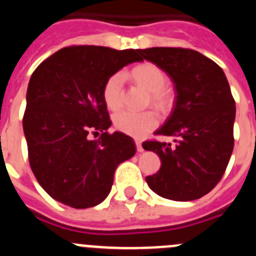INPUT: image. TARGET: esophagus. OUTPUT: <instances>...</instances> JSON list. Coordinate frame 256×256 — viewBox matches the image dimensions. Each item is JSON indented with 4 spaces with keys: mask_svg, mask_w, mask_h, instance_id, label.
I'll return each instance as SVG.
<instances>
[{
    "mask_svg": "<svg viewBox=\"0 0 256 256\" xmlns=\"http://www.w3.org/2000/svg\"><path fill=\"white\" fill-rule=\"evenodd\" d=\"M135 144H136V148H138V152H142V151H144V148H142V144H141V141L136 140V141H135Z\"/></svg>",
    "mask_w": 256,
    "mask_h": 256,
    "instance_id": "obj_1",
    "label": "esophagus"
}]
</instances>
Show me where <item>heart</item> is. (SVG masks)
<instances>
[{"label":"heart","mask_w":256,"mask_h":256,"mask_svg":"<svg viewBox=\"0 0 256 256\" xmlns=\"http://www.w3.org/2000/svg\"><path fill=\"white\" fill-rule=\"evenodd\" d=\"M131 76L136 82L150 92V98L156 108L165 110L171 104V94L166 88L168 76L158 66L145 62L131 70ZM124 74L116 72L106 80L102 88V98L105 105L115 111L122 105ZM158 118L154 111H120L114 116V125L126 135L141 138L158 126Z\"/></svg>","instance_id":"obj_1"}]
</instances>
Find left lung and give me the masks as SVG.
<instances>
[{
	"mask_svg": "<svg viewBox=\"0 0 256 256\" xmlns=\"http://www.w3.org/2000/svg\"><path fill=\"white\" fill-rule=\"evenodd\" d=\"M165 71L176 90L175 106L155 135L174 136L175 146L151 140L142 148L161 160L148 188L175 202L200 199L222 180L234 148L235 101L224 71L200 52L181 47L138 50Z\"/></svg>",
	"mask_w": 256,
	"mask_h": 256,
	"instance_id": "obj_1",
	"label": "left lung"
}]
</instances>
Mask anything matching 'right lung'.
Here are the masks:
<instances>
[{"label":"right lung","instance_id":"add662e5","mask_svg":"<svg viewBox=\"0 0 256 256\" xmlns=\"http://www.w3.org/2000/svg\"><path fill=\"white\" fill-rule=\"evenodd\" d=\"M135 61H142L138 50L68 46L34 71L24 132L32 172L52 199L75 209L100 204L118 164L135 155L130 136L106 131L111 120L102 98L106 80Z\"/></svg>","mask_w":256,"mask_h":256}]
</instances>
